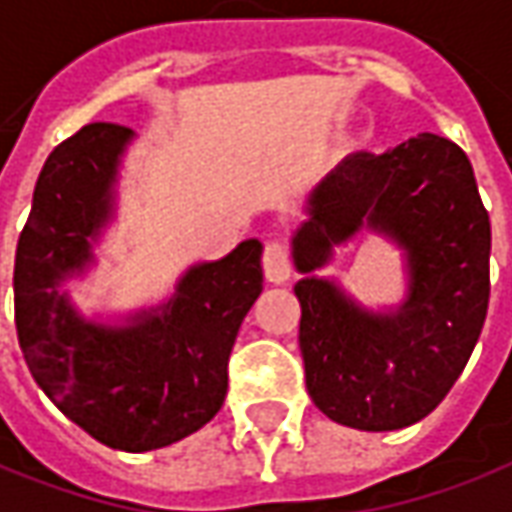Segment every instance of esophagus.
I'll use <instances>...</instances> for the list:
<instances>
[{
    "label": "esophagus",
    "mask_w": 512,
    "mask_h": 512,
    "mask_svg": "<svg viewBox=\"0 0 512 512\" xmlns=\"http://www.w3.org/2000/svg\"><path fill=\"white\" fill-rule=\"evenodd\" d=\"M263 274L268 282H285L291 277V255L282 241H268L263 246Z\"/></svg>",
    "instance_id": "esophagus-1"
}]
</instances>
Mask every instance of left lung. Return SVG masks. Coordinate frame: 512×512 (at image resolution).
I'll use <instances>...</instances> for the list:
<instances>
[{"label": "left lung", "instance_id": "1", "mask_svg": "<svg viewBox=\"0 0 512 512\" xmlns=\"http://www.w3.org/2000/svg\"><path fill=\"white\" fill-rule=\"evenodd\" d=\"M307 213L293 235L307 393L343 427H410L463 374L488 313L491 221L466 152L432 132L382 155L355 152L318 182ZM363 226L406 252L408 299L391 314L312 274Z\"/></svg>", "mask_w": 512, "mask_h": 512}]
</instances>
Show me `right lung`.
Returning a JSON list of instances; mask_svg holds the SVG:
<instances>
[{
  "mask_svg": "<svg viewBox=\"0 0 512 512\" xmlns=\"http://www.w3.org/2000/svg\"><path fill=\"white\" fill-rule=\"evenodd\" d=\"M132 130L85 124L52 149L16 246V332L35 382L77 427L110 449L152 452L216 416L241 321L263 291L260 241L188 268L157 310L124 327L82 318L60 282L94 260L113 216V185Z\"/></svg>",
  "mask_w": 512,
  "mask_h": 512,
  "instance_id": "add662e5",
  "label": "right lung"
}]
</instances>
